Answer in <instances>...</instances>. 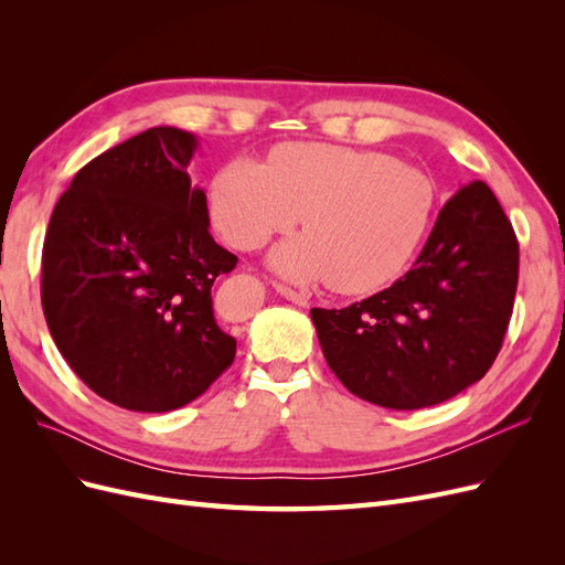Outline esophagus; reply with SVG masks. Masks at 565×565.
Returning <instances> with one entry per match:
<instances>
[{
	"label": "esophagus",
	"mask_w": 565,
	"mask_h": 565,
	"mask_svg": "<svg viewBox=\"0 0 565 565\" xmlns=\"http://www.w3.org/2000/svg\"><path fill=\"white\" fill-rule=\"evenodd\" d=\"M278 292H280V297H285L287 301H292L297 306H309V297L301 295V292H295V289H289L285 285H278Z\"/></svg>",
	"instance_id": "34e87169"
}]
</instances>
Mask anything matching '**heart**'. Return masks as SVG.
I'll list each match as a JSON object with an SVG mask.
<instances>
[{
    "instance_id": "b5f03b06",
    "label": "heart",
    "mask_w": 565,
    "mask_h": 565,
    "mask_svg": "<svg viewBox=\"0 0 565 565\" xmlns=\"http://www.w3.org/2000/svg\"><path fill=\"white\" fill-rule=\"evenodd\" d=\"M436 207V183L386 152L285 143L264 164L233 160L210 185V218L235 249L262 247L292 228L306 233L273 247L268 266L292 282L367 292L396 278L419 247Z\"/></svg>"
}]
</instances>
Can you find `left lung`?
<instances>
[{
	"label": "left lung",
	"instance_id": "left-lung-1",
	"mask_svg": "<svg viewBox=\"0 0 565 565\" xmlns=\"http://www.w3.org/2000/svg\"><path fill=\"white\" fill-rule=\"evenodd\" d=\"M519 243L483 181L440 210L415 266L347 309H311L324 361L353 396L391 409L450 401L490 370L514 309Z\"/></svg>",
	"mask_w": 565,
	"mask_h": 565
}]
</instances>
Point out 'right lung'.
<instances>
[{
    "instance_id": "right-lung-1",
    "label": "right lung",
    "mask_w": 565,
    "mask_h": 565,
    "mask_svg": "<svg viewBox=\"0 0 565 565\" xmlns=\"http://www.w3.org/2000/svg\"><path fill=\"white\" fill-rule=\"evenodd\" d=\"M198 136L152 127L94 158L56 202L42 249V309L61 355L100 398L134 413L195 401L235 358L212 285L237 256L210 235L188 164Z\"/></svg>"
}]
</instances>
